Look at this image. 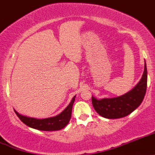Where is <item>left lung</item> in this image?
<instances>
[{
	"mask_svg": "<svg viewBox=\"0 0 155 155\" xmlns=\"http://www.w3.org/2000/svg\"><path fill=\"white\" fill-rule=\"evenodd\" d=\"M147 87V68L145 69L140 81L136 87L124 95L115 98L98 100L92 96V103L96 112L108 119H117L126 117L133 112L142 103Z\"/></svg>",
	"mask_w": 155,
	"mask_h": 155,
	"instance_id": "left-lung-1",
	"label": "left lung"
}]
</instances>
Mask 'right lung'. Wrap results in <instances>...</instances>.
I'll return each instance as SVG.
<instances>
[{"instance_id":"obj_1","label":"right lung","mask_w":155,"mask_h":155,"mask_svg":"<svg viewBox=\"0 0 155 155\" xmlns=\"http://www.w3.org/2000/svg\"><path fill=\"white\" fill-rule=\"evenodd\" d=\"M75 96L71 99L69 105L63 111L55 117H49L45 119H36L33 117H28L19 114L17 111H15L16 115L18 116L21 121L23 122L28 127L34 128V129L43 130V131H54L59 130L65 127L69 122L71 117V111L72 106L75 100Z\"/></svg>"}]
</instances>
